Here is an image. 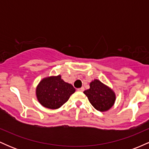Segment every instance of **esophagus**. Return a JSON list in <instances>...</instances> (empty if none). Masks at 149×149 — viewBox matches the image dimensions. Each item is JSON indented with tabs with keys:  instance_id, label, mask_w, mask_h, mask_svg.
Wrapping results in <instances>:
<instances>
[{
	"instance_id": "esophagus-1",
	"label": "esophagus",
	"mask_w": 149,
	"mask_h": 149,
	"mask_svg": "<svg viewBox=\"0 0 149 149\" xmlns=\"http://www.w3.org/2000/svg\"><path fill=\"white\" fill-rule=\"evenodd\" d=\"M84 90H85V88H83V87H82V88H78V91H80V92H83V91H84Z\"/></svg>"
}]
</instances>
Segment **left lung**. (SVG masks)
Here are the masks:
<instances>
[{
  "label": "left lung",
  "mask_w": 149,
  "mask_h": 149,
  "mask_svg": "<svg viewBox=\"0 0 149 149\" xmlns=\"http://www.w3.org/2000/svg\"><path fill=\"white\" fill-rule=\"evenodd\" d=\"M83 93L88 97L94 108L102 112L109 111L114 105L116 100L113 90L97 79L90 82V88Z\"/></svg>",
  "instance_id": "8db88e82"
}]
</instances>
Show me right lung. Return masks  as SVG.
Returning <instances> with one entry per match:
<instances>
[{"mask_svg":"<svg viewBox=\"0 0 149 149\" xmlns=\"http://www.w3.org/2000/svg\"><path fill=\"white\" fill-rule=\"evenodd\" d=\"M75 91L72 85L66 83L61 75H58L42 78L36 89V95L42 107L57 109L66 103Z\"/></svg>","mask_w":149,"mask_h":149,"instance_id":"1","label":"right lung"}]
</instances>
